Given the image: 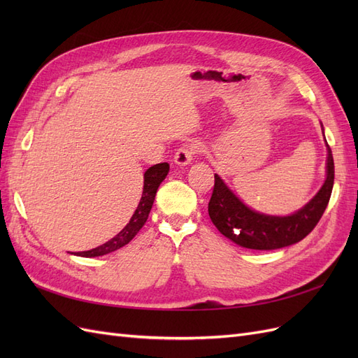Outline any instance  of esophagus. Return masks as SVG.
Segmentation results:
<instances>
[{
	"mask_svg": "<svg viewBox=\"0 0 358 358\" xmlns=\"http://www.w3.org/2000/svg\"><path fill=\"white\" fill-rule=\"evenodd\" d=\"M197 152H200V145L199 143L183 145L182 148H179L176 150V154H175V158H173V161H175L179 167H185V166L191 164L192 157L196 155Z\"/></svg>",
	"mask_w": 358,
	"mask_h": 358,
	"instance_id": "1",
	"label": "esophagus"
}]
</instances>
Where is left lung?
Returning a JSON list of instances; mask_svg holds the SVG:
<instances>
[{
  "instance_id": "left-lung-1",
  "label": "left lung",
  "mask_w": 358,
  "mask_h": 358,
  "mask_svg": "<svg viewBox=\"0 0 358 358\" xmlns=\"http://www.w3.org/2000/svg\"><path fill=\"white\" fill-rule=\"evenodd\" d=\"M326 146V180L322 187L301 209L287 216L266 215L251 209L227 187L218 175H215L209 216L216 229L236 245L258 251L285 248L305 239L321 220L331 196L334 162L327 140Z\"/></svg>"
}]
</instances>
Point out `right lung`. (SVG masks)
<instances>
[{
	"mask_svg": "<svg viewBox=\"0 0 358 358\" xmlns=\"http://www.w3.org/2000/svg\"><path fill=\"white\" fill-rule=\"evenodd\" d=\"M169 170H170V166L167 164V162H161V164H155L152 167H149L145 171V175H143L142 199H140V201L137 204V209L133 213L129 222L109 242L100 245L99 248H94V249H91V251L78 252V254H74V255L88 257V258L90 257H100V255L110 254V252L116 251V249L122 248L127 243L131 242L134 239V236L145 225L148 216H149V212H150V209H152L157 189L161 185V182L166 179Z\"/></svg>",
	"mask_w": 358,
	"mask_h": 358,
	"instance_id": "right-lung-1",
	"label": "right lung"
}]
</instances>
